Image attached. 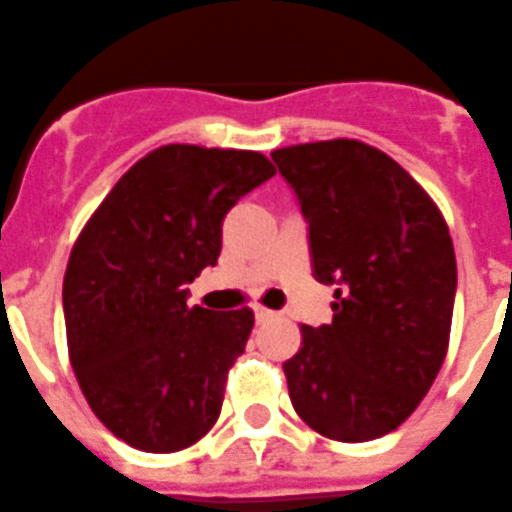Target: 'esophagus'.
<instances>
[{"mask_svg": "<svg viewBox=\"0 0 512 512\" xmlns=\"http://www.w3.org/2000/svg\"><path fill=\"white\" fill-rule=\"evenodd\" d=\"M253 313H256V321H269V318H274L277 316V313H274V310H269V308H264V305H256V308H253Z\"/></svg>", "mask_w": 512, "mask_h": 512, "instance_id": "obj_1", "label": "esophagus"}]
</instances>
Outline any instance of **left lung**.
Masks as SVG:
<instances>
[{
  "label": "left lung",
  "mask_w": 512,
  "mask_h": 512,
  "mask_svg": "<svg viewBox=\"0 0 512 512\" xmlns=\"http://www.w3.org/2000/svg\"><path fill=\"white\" fill-rule=\"evenodd\" d=\"M308 222L313 277L336 285L334 321L303 323L282 365L310 430L365 443L404 422L443 368L456 253L438 204L396 160L357 139L272 152Z\"/></svg>",
  "instance_id": "left-lung-1"
}]
</instances>
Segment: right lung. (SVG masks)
Returning <instances> with one entry per match:
<instances>
[{"mask_svg": "<svg viewBox=\"0 0 512 512\" xmlns=\"http://www.w3.org/2000/svg\"><path fill=\"white\" fill-rule=\"evenodd\" d=\"M274 173L261 152L163 144L74 240L61 290L69 362L95 417L131 448L176 453L220 417L253 310L191 308L186 285L217 264L230 207Z\"/></svg>", "mask_w": 512, "mask_h": 512, "instance_id": "add662e5", "label": "right lung"}]
</instances>
